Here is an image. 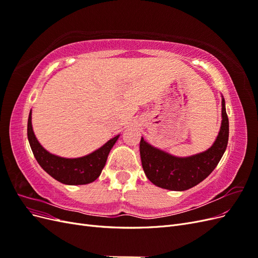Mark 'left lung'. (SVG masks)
<instances>
[{
	"label": "left lung",
	"mask_w": 258,
	"mask_h": 258,
	"mask_svg": "<svg viewBox=\"0 0 258 258\" xmlns=\"http://www.w3.org/2000/svg\"><path fill=\"white\" fill-rule=\"evenodd\" d=\"M222 126L216 141L208 151L187 158H177L151 146L141 139L140 154L144 172L158 187L170 190H186L208 177L224 155L228 143L229 121L225 101L222 100Z\"/></svg>",
	"instance_id": "8db88e82"
}]
</instances>
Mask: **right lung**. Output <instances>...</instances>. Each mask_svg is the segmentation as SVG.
Masks as SVG:
<instances>
[{
	"instance_id": "add662e5",
	"label": "right lung",
	"mask_w": 258,
	"mask_h": 258,
	"mask_svg": "<svg viewBox=\"0 0 258 258\" xmlns=\"http://www.w3.org/2000/svg\"><path fill=\"white\" fill-rule=\"evenodd\" d=\"M119 136L105 143L98 151L85 157L68 159L48 153L38 143L31 122V112L28 119V139L36 161L46 172L57 181L68 185L88 184L100 176L105 166L107 156Z\"/></svg>"
}]
</instances>
